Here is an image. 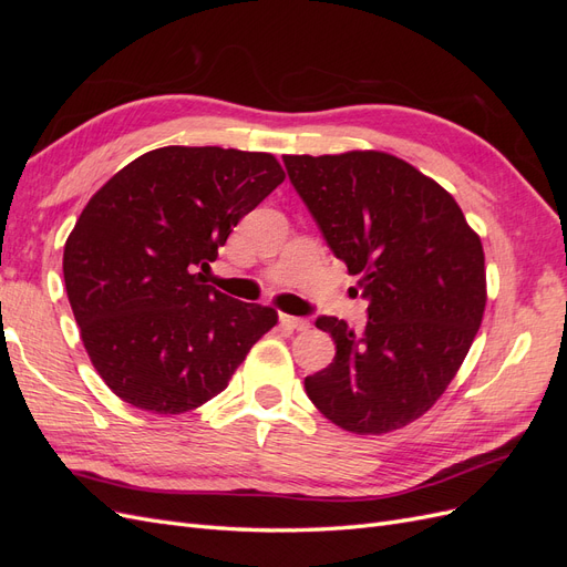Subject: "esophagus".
Masks as SVG:
<instances>
[{
    "mask_svg": "<svg viewBox=\"0 0 567 567\" xmlns=\"http://www.w3.org/2000/svg\"><path fill=\"white\" fill-rule=\"evenodd\" d=\"M281 326H288V329H296V331H307L310 329V319L305 317H290V315H279Z\"/></svg>",
    "mask_w": 567,
    "mask_h": 567,
    "instance_id": "34e87169",
    "label": "esophagus"
}]
</instances>
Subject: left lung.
Segmentation results:
<instances>
[{
  "label": "left lung",
  "mask_w": 567,
  "mask_h": 567,
  "mask_svg": "<svg viewBox=\"0 0 567 567\" xmlns=\"http://www.w3.org/2000/svg\"><path fill=\"white\" fill-rule=\"evenodd\" d=\"M326 246L359 274L364 329L317 317L333 362L305 379L336 425L379 435L416 421L447 390L485 312V252L456 200L381 151L284 156Z\"/></svg>",
  "instance_id": "obj_1"
}]
</instances>
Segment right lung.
<instances>
[{
	"label": "right lung",
	"instance_id": "add662e5",
	"mask_svg": "<svg viewBox=\"0 0 567 567\" xmlns=\"http://www.w3.org/2000/svg\"><path fill=\"white\" fill-rule=\"evenodd\" d=\"M284 182L269 153L148 151L87 203L63 250L75 321L101 379L127 404L184 414L229 385L271 307L205 279L231 229Z\"/></svg>",
	"mask_w": 567,
	"mask_h": 567
}]
</instances>
